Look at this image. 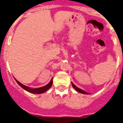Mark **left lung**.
Instances as JSON below:
<instances>
[{"label": "left lung", "instance_id": "8db88e82", "mask_svg": "<svg viewBox=\"0 0 123 123\" xmlns=\"http://www.w3.org/2000/svg\"><path fill=\"white\" fill-rule=\"evenodd\" d=\"M71 85H72L73 87L74 88V89H75L76 91H77V92H80V93H81V94H88V93L86 92H85V91H84V90H82V89H80V88H79L77 87L76 86H75L73 82H71Z\"/></svg>", "mask_w": 123, "mask_h": 123}]
</instances>
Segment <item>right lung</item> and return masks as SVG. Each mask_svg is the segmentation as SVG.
Masks as SVG:
<instances>
[{"label":"right lung","instance_id":"obj_1","mask_svg":"<svg viewBox=\"0 0 123 123\" xmlns=\"http://www.w3.org/2000/svg\"><path fill=\"white\" fill-rule=\"evenodd\" d=\"M15 80H16V81L17 82V83H18L22 88H24V90H25L26 91L30 92V93H32V94H42V93H44V92H46L48 89L50 88V87L52 86V85L53 82L52 79L48 84H47V85H45V86H44L43 87L37 88H32L28 87V86H27L25 85H24L23 84H21V82H19L18 80H16V79H15Z\"/></svg>","mask_w":123,"mask_h":123}]
</instances>
